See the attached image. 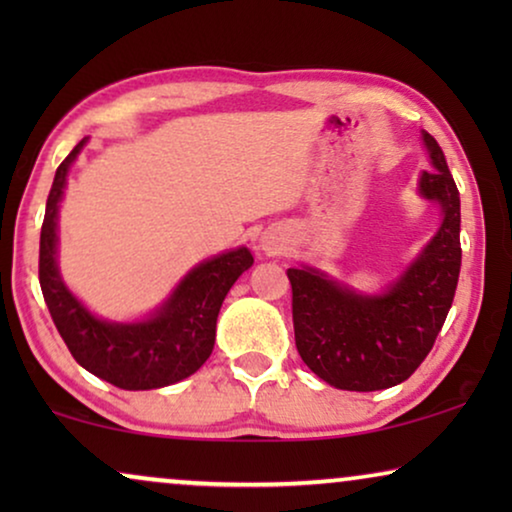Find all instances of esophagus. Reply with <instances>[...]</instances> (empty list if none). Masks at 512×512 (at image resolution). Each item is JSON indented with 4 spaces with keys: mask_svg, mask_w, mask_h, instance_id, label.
<instances>
[{
    "mask_svg": "<svg viewBox=\"0 0 512 512\" xmlns=\"http://www.w3.org/2000/svg\"><path fill=\"white\" fill-rule=\"evenodd\" d=\"M261 249L265 251V254H277L279 244H275L272 240H263V242H261Z\"/></svg>",
    "mask_w": 512,
    "mask_h": 512,
    "instance_id": "esophagus-1",
    "label": "esophagus"
}]
</instances>
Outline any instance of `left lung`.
<instances>
[{
    "label": "left lung",
    "mask_w": 512,
    "mask_h": 512,
    "mask_svg": "<svg viewBox=\"0 0 512 512\" xmlns=\"http://www.w3.org/2000/svg\"><path fill=\"white\" fill-rule=\"evenodd\" d=\"M431 172L417 191L436 202L440 228L382 293H361L310 265L289 268L300 359L335 389L380 391L408 380L431 352L450 312L461 268L459 191L445 153L422 132Z\"/></svg>",
    "instance_id": "1"
}]
</instances>
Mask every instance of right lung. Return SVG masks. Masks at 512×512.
Masks as SVG:
<instances>
[{"instance_id": "1", "label": "right lung", "mask_w": 512, "mask_h": 512, "mask_svg": "<svg viewBox=\"0 0 512 512\" xmlns=\"http://www.w3.org/2000/svg\"><path fill=\"white\" fill-rule=\"evenodd\" d=\"M88 139H81L55 172L46 200L39 242V284L53 324L79 366L118 389L146 391L191 377L209 359L216 317L230 286L254 265L247 247H237L195 265L170 298L139 321L95 317L58 270V209L67 172Z\"/></svg>"}]
</instances>
